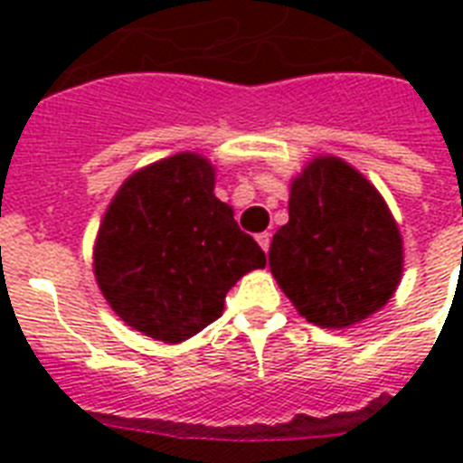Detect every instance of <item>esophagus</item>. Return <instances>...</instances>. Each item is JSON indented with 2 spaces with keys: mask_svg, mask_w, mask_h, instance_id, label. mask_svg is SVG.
Masks as SVG:
<instances>
[{
  "mask_svg": "<svg viewBox=\"0 0 463 463\" xmlns=\"http://www.w3.org/2000/svg\"><path fill=\"white\" fill-rule=\"evenodd\" d=\"M257 242H260V247L264 252H269V247H271V232H260V235H257Z\"/></svg>",
  "mask_w": 463,
  "mask_h": 463,
  "instance_id": "34e87169",
  "label": "esophagus"
}]
</instances>
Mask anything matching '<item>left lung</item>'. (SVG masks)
Listing matches in <instances>:
<instances>
[{
	"instance_id": "1",
	"label": "left lung",
	"mask_w": 463,
	"mask_h": 463,
	"mask_svg": "<svg viewBox=\"0 0 463 463\" xmlns=\"http://www.w3.org/2000/svg\"><path fill=\"white\" fill-rule=\"evenodd\" d=\"M288 223L269 267L290 303L324 329L363 322L402 281V232L387 203L345 160L319 156L290 184Z\"/></svg>"
}]
</instances>
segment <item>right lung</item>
I'll return each instance as SVG.
<instances>
[{"label":"right lung","instance_id":"1","mask_svg":"<svg viewBox=\"0 0 463 463\" xmlns=\"http://www.w3.org/2000/svg\"><path fill=\"white\" fill-rule=\"evenodd\" d=\"M196 154L141 167L105 211L93 271L105 300L141 334L180 344L223 312L225 293L267 254L213 194Z\"/></svg>","mask_w":463,"mask_h":463}]
</instances>
